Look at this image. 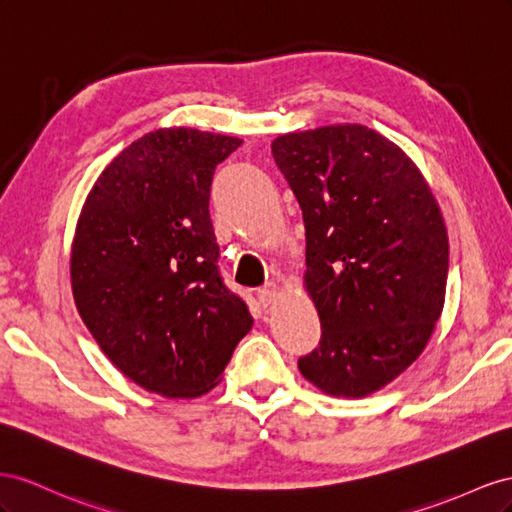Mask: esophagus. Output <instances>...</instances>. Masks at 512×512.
Here are the masks:
<instances>
[{
	"instance_id": "34e87169",
	"label": "esophagus",
	"mask_w": 512,
	"mask_h": 512,
	"mask_svg": "<svg viewBox=\"0 0 512 512\" xmlns=\"http://www.w3.org/2000/svg\"><path fill=\"white\" fill-rule=\"evenodd\" d=\"M276 296H279V287H276L274 283H268V285H264V287L257 291V298H259V302L264 304V306H270L276 300Z\"/></svg>"
}]
</instances>
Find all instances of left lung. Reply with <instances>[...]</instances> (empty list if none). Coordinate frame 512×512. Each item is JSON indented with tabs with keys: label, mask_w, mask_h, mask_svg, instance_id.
Here are the masks:
<instances>
[{
	"label": "left lung",
	"mask_w": 512,
	"mask_h": 512,
	"mask_svg": "<svg viewBox=\"0 0 512 512\" xmlns=\"http://www.w3.org/2000/svg\"><path fill=\"white\" fill-rule=\"evenodd\" d=\"M306 229L304 289L319 347L298 360L332 397L382 390L425 352L448 279V233L414 160L360 124L272 141Z\"/></svg>",
	"instance_id": "8db88e82"
}]
</instances>
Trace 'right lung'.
Returning a JSON list of instances; mask_svg holds the SVG:
<instances>
[{
  "mask_svg": "<svg viewBox=\"0 0 512 512\" xmlns=\"http://www.w3.org/2000/svg\"><path fill=\"white\" fill-rule=\"evenodd\" d=\"M242 139L158 128L98 175L70 251L77 311L128 379L193 399L221 379L253 328L246 302L218 274L210 186Z\"/></svg>",
  "mask_w": 512,
  "mask_h": 512,
  "instance_id": "right-lung-1",
  "label": "right lung"
}]
</instances>
